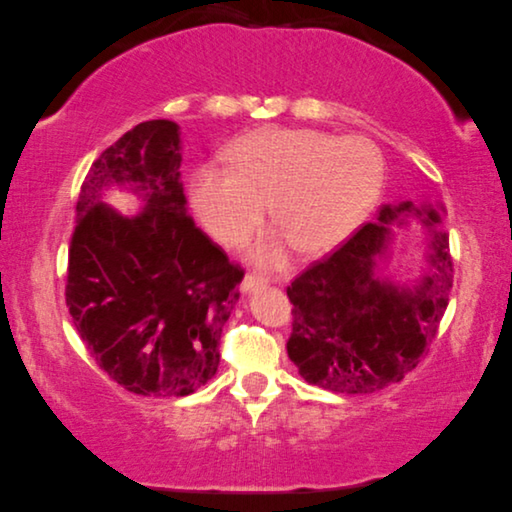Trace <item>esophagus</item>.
<instances>
[{"mask_svg": "<svg viewBox=\"0 0 512 512\" xmlns=\"http://www.w3.org/2000/svg\"><path fill=\"white\" fill-rule=\"evenodd\" d=\"M264 285H266L264 277H259L255 272H246V277L242 281V292H253L257 287H264Z\"/></svg>", "mask_w": 512, "mask_h": 512, "instance_id": "1", "label": "esophagus"}]
</instances>
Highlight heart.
Here are the masks:
<instances>
[{
  "label": "heart",
  "mask_w": 512,
  "mask_h": 512,
  "mask_svg": "<svg viewBox=\"0 0 512 512\" xmlns=\"http://www.w3.org/2000/svg\"><path fill=\"white\" fill-rule=\"evenodd\" d=\"M229 166L194 168L190 199L212 238L244 244L266 216L279 229L253 246V259L283 266L290 248L322 255L357 229L381 194L385 160L368 138H335L316 129L261 127L235 140Z\"/></svg>",
  "instance_id": "b5f03b06"
}]
</instances>
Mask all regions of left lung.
Wrapping results in <instances>:
<instances>
[{"label": "left lung", "mask_w": 512, "mask_h": 512, "mask_svg": "<svg viewBox=\"0 0 512 512\" xmlns=\"http://www.w3.org/2000/svg\"><path fill=\"white\" fill-rule=\"evenodd\" d=\"M404 214L426 227L441 222L435 207L383 205L376 222H365L287 287L294 305L287 355L307 383L335 393H372L400 383L428 355L454 281L450 235L430 229V270L411 290L385 281L378 259L389 225Z\"/></svg>", "instance_id": "8db88e82"}]
</instances>
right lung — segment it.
Masks as SVG:
<instances>
[{"mask_svg":"<svg viewBox=\"0 0 512 512\" xmlns=\"http://www.w3.org/2000/svg\"><path fill=\"white\" fill-rule=\"evenodd\" d=\"M179 149L177 123L136 125L90 166L75 207L67 307L99 368L138 396H188L216 374L244 279L186 212ZM112 182L143 194L138 217L100 201Z\"/></svg>","mask_w":512,"mask_h":512,"instance_id":"right-lung-1","label":"right lung"}]
</instances>
